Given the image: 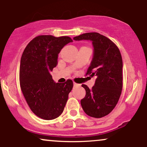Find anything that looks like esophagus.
Here are the masks:
<instances>
[{
  "label": "esophagus",
  "instance_id": "obj_1",
  "mask_svg": "<svg viewBox=\"0 0 147 147\" xmlns=\"http://www.w3.org/2000/svg\"><path fill=\"white\" fill-rule=\"evenodd\" d=\"M73 85H74V86H79V84L75 83V82H74Z\"/></svg>",
  "mask_w": 147,
  "mask_h": 147
}]
</instances>
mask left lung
Segmentation results:
<instances>
[{
	"mask_svg": "<svg viewBox=\"0 0 147 147\" xmlns=\"http://www.w3.org/2000/svg\"><path fill=\"white\" fill-rule=\"evenodd\" d=\"M73 39L90 40L94 48L86 75L95 77V83L92 89L85 84L82 85L86 90V96L81 100V105L88 115L104 117L113 110L122 93V55L113 42L97 32L85 33Z\"/></svg>",
	"mask_w": 147,
	"mask_h": 147,
	"instance_id": "left-lung-1",
	"label": "left lung"
}]
</instances>
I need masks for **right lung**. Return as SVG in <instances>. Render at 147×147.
Instances as JSON below:
<instances>
[{"label":"right lung","mask_w":147,"mask_h":147,"mask_svg":"<svg viewBox=\"0 0 147 147\" xmlns=\"http://www.w3.org/2000/svg\"><path fill=\"white\" fill-rule=\"evenodd\" d=\"M70 42L69 36L41 35L28 43L22 55L20 86L30 109L43 119H54L63 113L73 87L71 79L55 83L50 75L61 50Z\"/></svg>","instance_id":"1"}]
</instances>
